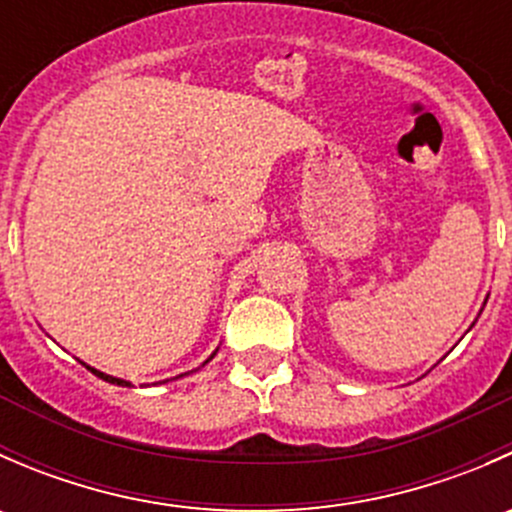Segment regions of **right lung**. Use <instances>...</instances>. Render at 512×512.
Listing matches in <instances>:
<instances>
[{
    "label": "right lung",
    "mask_w": 512,
    "mask_h": 512,
    "mask_svg": "<svg viewBox=\"0 0 512 512\" xmlns=\"http://www.w3.org/2000/svg\"><path fill=\"white\" fill-rule=\"evenodd\" d=\"M215 354H218V349H215V352L213 354H210V359H213V356ZM208 359V361H210ZM208 361H203V366L205 364H208ZM81 364H84V361H81ZM86 366V369H89L91 371V374H96L98 376V379H103V381H108V384H116V386H133L131 384V381H126V379H118V376H111V374H103V371H98V369H94V366H89V364H84ZM188 374H190V371H188ZM180 376H183V374H180ZM175 379H178V376H175Z\"/></svg>",
    "instance_id": "right-lung-1"
}]
</instances>
